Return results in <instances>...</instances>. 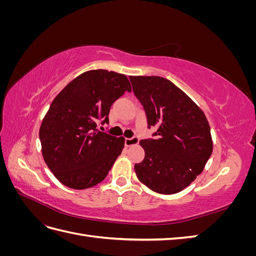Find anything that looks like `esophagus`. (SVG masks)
<instances>
[{"mask_svg":"<svg viewBox=\"0 0 256 256\" xmlns=\"http://www.w3.org/2000/svg\"><path fill=\"white\" fill-rule=\"evenodd\" d=\"M138 143V136H134V138H128L125 140V145L127 147L129 146H134V145H136Z\"/></svg>","mask_w":256,"mask_h":256,"instance_id":"34e87169","label":"esophagus"}]
</instances>
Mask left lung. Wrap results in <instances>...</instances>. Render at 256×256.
<instances>
[{
	"label": "left lung",
	"mask_w": 256,
	"mask_h": 256,
	"mask_svg": "<svg viewBox=\"0 0 256 256\" xmlns=\"http://www.w3.org/2000/svg\"><path fill=\"white\" fill-rule=\"evenodd\" d=\"M157 140H141L144 160L134 166L142 184L160 194L180 192L203 172L212 152L210 127L204 112L168 79L129 76Z\"/></svg>",
	"instance_id": "1"
}]
</instances>
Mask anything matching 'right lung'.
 <instances>
[{"instance_id":"1","label":"right lung","mask_w":256,"mask_h":256,"mask_svg":"<svg viewBox=\"0 0 256 256\" xmlns=\"http://www.w3.org/2000/svg\"><path fill=\"white\" fill-rule=\"evenodd\" d=\"M131 85L125 74L88 70L53 99L40 129L42 157L58 180L76 190L102 182L120 154L125 138L97 129L109 122L110 108Z\"/></svg>"}]
</instances>
